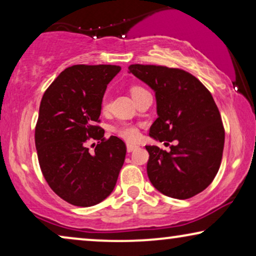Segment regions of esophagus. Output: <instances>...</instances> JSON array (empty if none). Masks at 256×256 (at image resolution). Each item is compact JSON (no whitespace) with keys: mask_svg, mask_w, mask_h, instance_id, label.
<instances>
[{"mask_svg":"<svg viewBox=\"0 0 256 256\" xmlns=\"http://www.w3.org/2000/svg\"><path fill=\"white\" fill-rule=\"evenodd\" d=\"M136 148H138V146H136V144H132V143H128V144H127V152H134Z\"/></svg>","mask_w":256,"mask_h":256,"instance_id":"obj_1","label":"esophagus"}]
</instances>
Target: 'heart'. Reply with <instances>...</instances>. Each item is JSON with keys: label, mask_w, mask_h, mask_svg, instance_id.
Masks as SVG:
<instances>
[{"label": "heart", "mask_w": 256, "mask_h": 256, "mask_svg": "<svg viewBox=\"0 0 256 256\" xmlns=\"http://www.w3.org/2000/svg\"><path fill=\"white\" fill-rule=\"evenodd\" d=\"M142 90H144V88L141 86L130 87V93L132 98H134L136 94L142 92ZM108 108H110V96H108V94H104L102 98V101H101V110H102V112H106L108 110ZM114 132H116V135L120 136L121 138H124L126 141H129V142H136L140 138L138 128L130 124H121L120 126H118V127L114 129Z\"/></svg>", "instance_id": "b5f03b06"}]
</instances>
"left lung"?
Returning a JSON list of instances; mask_svg holds the SVG:
<instances>
[{
	"mask_svg": "<svg viewBox=\"0 0 256 256\" xmlns=\"http://www.w3.org/2000/svg\"><path fill=\"white\" fill-rule=\"evenodd\" d=\"M156 93L158 118L149 135L170 152L146 146V174L160 194L188 199L204 191L218 174L225 129L210 90L200 80L182 68L134 64L128 68Z\"/></svg>",
	"mask_w": 256,
	"mask_h": 256,
	"instance_id": "left-lung-1",
	"label": "left lung"
}]
</instances>
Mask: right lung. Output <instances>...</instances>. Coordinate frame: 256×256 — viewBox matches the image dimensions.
<instances>
[{"mask_svg": "<svg viewBox=\"0 0 256 256\" xmlns=\"http://www.w3.org/2000/svg\"><path fill=\"white\" fill-rule=\"evenodd\" d=\"M118 65H73L56 78L42 98L34 129L42 174L57 196L88 208L110 194L126 157V143L104 138L101 101ZM90 139L98 144L90 153Z\"/></svg>", "mask_w": 256, "mask_h": 256, "instance_id": "1", "label": "right lung"}]
</instances>
